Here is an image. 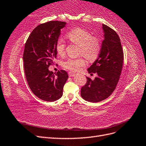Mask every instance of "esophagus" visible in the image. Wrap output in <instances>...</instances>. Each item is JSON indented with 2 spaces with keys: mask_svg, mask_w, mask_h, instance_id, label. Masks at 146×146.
I'll return each instance as SVG.
<instances>
[{
  "mask_svg": "<svg viewBox=\"0 0 146 146\" xmlns=\"http://www.w3.org/2000/svg\"><path fill=\"white\" fill-rule=\"evenodd\" d=\"M68 75L69 77H74L75 76V74L74 72H69L68 73Z\"/></svg>",
  "mask_w": 146,
  "mask_h": 146,
  "instance_id": "obj_1",
  "label": "esophagus"
}]
</instances>
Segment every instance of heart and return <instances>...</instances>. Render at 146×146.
I'll use <instances>...</instances> for the list:
<instances>
[{"label":"heart","instance_id":"1","mask_svg":"<svg viewBox=\"0 0 146 146\" xmlns=\"http://www.w3.org/2000/svg\"><path fill=\"white\" fill-rule=\"evenodd\" d=\"M70 42L79 46L78 55L83 56L89 61H93L98 58L101 48L100 39L94 36L90 32L81 28H76L66 35ZM66 42L62 39H58L56 42V50L60 56L66 52ZM86 65V60L83 56L77 58H68L62 63L63 67L71 71H78Z\"/></svg>","mask_w":146,"mask_h":146}]
</instances>
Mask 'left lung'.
<instances>
[{
	"instance_id": "1",
	"label": "left lung",
	"mask_w": 146,
	"mask_h": 146,
	"mask_svg": "<svg viewBox=\"0 0 146 146\" xmlns=\"http://www.w3.org/2000/svg\"><path fill=\"white\" fill-rule=\"evenodd\" d=\"M104 39L98 59L88 69L90 74H98L81 88V96L91 102H99L111 95L117 85L122 69L123 52L120 38L111 28L102 24Z\"/></svg>"
}]
</instances>
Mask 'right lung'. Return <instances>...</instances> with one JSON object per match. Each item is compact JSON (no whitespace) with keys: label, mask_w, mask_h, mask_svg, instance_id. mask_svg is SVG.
Wrapping results in <instances>:
<instances>
[{"label":"right lung","mask_w":146,"mask_h":146,"mask_svg":"<svg viewBox=\"0 0 146 146\" xmlns=\"http://www.w3.org/2000/svg\"><path fill=\"white\" fill-rule=\"evenodd\" d=\"M65 22L50 21L38 25L25 44L23 61L25 77L33 93L38 98L54 102L63 96L68 75L64 70L55 74L48 70L56 58V42Z\"/></svg>","instance_id":"obj_1"}]
</instances>
